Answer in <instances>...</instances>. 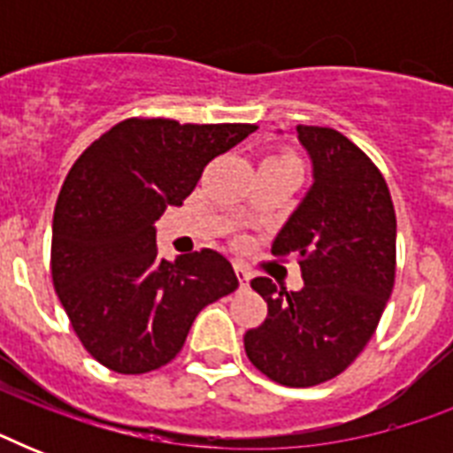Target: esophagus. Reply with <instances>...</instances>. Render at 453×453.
<instances>
[{
	"instance_id": "34e87169",
	"label": "esophagus",
	"mask_w": 453,
	"mask_h": 453,
	"mask_svg": "<svg viewBox=\"0 0 453 453\" xmlns=\"http://www.w3.org/2000/svg\"><path fill=\"white\" fill-rule=\"evenodd\" d=\"M234 273H237V277H240V284L242 287H247L249 280H251V273H249L242 263H234Z\"/></svg>"
}]
</instances>
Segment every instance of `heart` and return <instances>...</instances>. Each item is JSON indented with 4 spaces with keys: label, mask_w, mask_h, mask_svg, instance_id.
I'll return each instance as SVG.
<instances>
[{
    "label": "heart",
    "mask_w": 453,
    "mask_h": 453,
    "mask_svg": "<svg viewBox=\"0 0 453 453\" xmlns=\"http://www.w3.org/2000/svg\"><path fill=\"white\" fill-rule=\"evenodd\" d=\"M265 162H296V157H294V155H287V152H282V155L268 157Z\"/></svg>",
    "instance_id": "heart-1"
}]
</instances>
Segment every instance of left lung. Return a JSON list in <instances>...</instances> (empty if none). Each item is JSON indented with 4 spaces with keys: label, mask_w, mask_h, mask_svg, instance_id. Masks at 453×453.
<instances>
[{
    "label": "left lung",
    "mask_w": 453,
    "mask_h": 453,
    "mask_svg": "<svg viewBox=\"0 0 453 453\" xmlns=\"http://www.w3.org/2000/svg\"><path fill=\"white\" fill-rule=\"evenodd\" d=\"M296 134L312 185L273 254L298 258L303 287L251 280L268 317L244 334V350L268 379L308 388L345 372L379 326L395 284L397 220L386 180L357 145L326 127L298 124Z\"/></svg>",
    "instance_id": "1"
}]
</instances>
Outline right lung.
Segmentation results:
<instances>
[{"instance_id":"obj_1","label":"right lung","mask_w":453,"mask_h":453,"mask_svg":"<svg viewBox=\"0 0 453 453\" xmlns=\"http://www.w3.org/2000/svg\"><path fill=\"white\" fill-rule=\"evenodd\" d=\"M254 124L124 119L88 145L60 188L51 277L88 355L117 373L169 365L199 310L240 282L226 256H157L155 220Z\"/></svg>"}]
</instances>
